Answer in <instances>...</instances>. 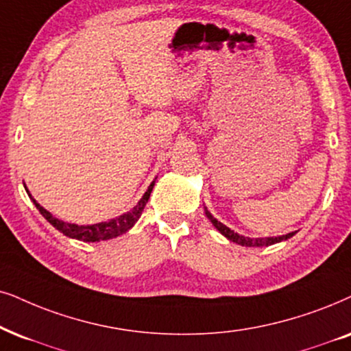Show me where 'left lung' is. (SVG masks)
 <instances>
[{
  "mask_svg": "<svg viewBox=\"0 0 351 351\" xmlns=\"http://www.w3.org/2000/svg\"><path fill=\"white\" fill-rule=\"evenodd\" d=\"M206 208V215H207V219L212 221V225H214V227L219 230V232L223 234L225 238H228L230 241H233V243H238V245H241V246H247V247H261V246H270V245H275V243H280V241H285V239H288V238H291L293 237V234L296 233V232H291V233H287V234H282V237H269V238H250V237H243V234H238V233H234L233 230H230L228 227H225L223 223H220L219 220L215 219L214 215L210 214V212L207 210V207H204Z\"/></svg>",
  "mask_w": 351,
  "mask_h": 351,
  "instance_id": "8db88e82",
  "label": "left lung"
}]
</instances>
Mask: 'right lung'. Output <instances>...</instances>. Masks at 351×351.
<instances>
[{"label":"right lung","mask_w":351,"mask_h":351,"mask_svg":"<svg viewBox=\"0 0 351 351\" xmlns=\"http://www.w3.org/2000/svg\"><path fill=\"white\" fill-rule=\"evenodd\" d=\"M154 184H155V180L150 183L147 191L144 193L143 199H141V201L137 202L130 212L117 217V219H112L108 221H100V223H94V225H76V223H68V221L56 219V217H53L50 212L45 210V208L40 206L37 201H35V199L32 197V194H29V191H27V194L34 201L35 207L38 208L40 214L45 217V219L50 221V223L56 230H60L61 233L66 234V237H69V238L81 239V241L95 243V241H104V239L117 238V237H119V234L126 233L128 230L134 227V223L139 220L141 214H143L145 204H147V201H149L150 193H152V189H154Z\"/></svg>","instance_id":"obj_1"}]
</instances>
